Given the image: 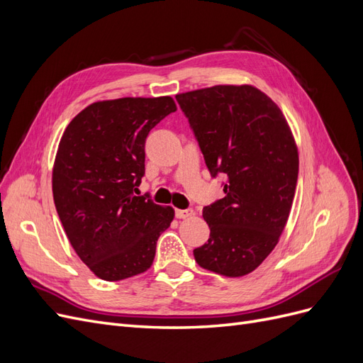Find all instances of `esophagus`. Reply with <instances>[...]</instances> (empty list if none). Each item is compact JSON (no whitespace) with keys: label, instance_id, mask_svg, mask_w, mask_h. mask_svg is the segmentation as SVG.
I'll return each instance as SVG.
<instances>
[{"label":"esophagus","instance_id":"34e87169","mask_svg":"<svg viewBox=\"0 0 363 363\" xmlns=\"http://www.w3.org/2000/svg\"><path fill=\"white\" fill-rule=\"evenodd\" d=\"M192 215H195L194 208H177V211H175V216L180 218V219L191 218Z\"/></svg>","mask_w":363,"mask_h":363}]
</instances>
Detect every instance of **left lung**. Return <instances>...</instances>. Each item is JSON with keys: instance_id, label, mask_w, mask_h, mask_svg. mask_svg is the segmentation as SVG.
I'll list each match as a JSON object with an SVG mask.
<instances>
[{"instance_id": "1", "label": "left lung", "mask_w": 363, "mask_h": 363, "mask_svg": "<svg viewBox=\"0 0 363 363\" xmlns=\"http://www.w3.org/2000/svg\"><path fill=\"white\" fill-rule=\"evenodd\" d=\"M212 177L225 196L206 206L208 240L196 263L227 277L255 271L277 245L292 207L298 151L277 104L248 84L175 95Z\"/></svg>"}]
</instances>
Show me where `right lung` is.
<instances>
[{"label":"right lung","instance_id":"obj_1","mask_svg":"<svg viewBox=\"0 0 363 363\" xmlns=\"http://www.w3.org/2000/svg\"><path fill=\"white\" fill-rule=\"evenodd\" d=\"M177 111L171 96L119 98L87 106L65 130L52 196L72 248L107 281L145 272L174 208L135 195L145 174V140Z\"/></svg>","mask_w":363,"mask_h":363}]
</instances>
